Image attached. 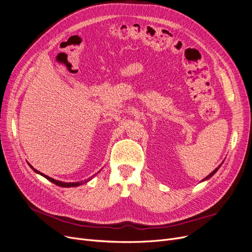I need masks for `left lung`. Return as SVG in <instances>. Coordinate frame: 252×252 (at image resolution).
<instances>
[{"label": "left lung", "mask_w": 252, "mask_h": 252, "mask_svg": "<svg viewBox=\"0 0 252 252\" xmlns=\"http://www.w3.org/2000/svg\"><path fill=\"white\" fill-rule=\"evenodd\" d=\"M220 166H219V167H217V168H216V169H215V170L213 171V173H211V174H209V175H208V176H207V177H206V178H205L204 180H207V179H209V178H211V177H213V176H214V175H215V174L217 173V171H218V169L220 168Z\"/></svg>", "instance_id": "left-lung-1"}]
</instances>
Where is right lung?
<instances>
[{
    "instance_id": "right-lung-1",
    "label": "right lung",
    "mask_w": 252,
    "mask_h": 252,
    "mask_svg": "<svg viewBox=\"0 0 252 252\" xmlns=\"http://www.w3.org/2000/svg\"><path fill=\"white\" fill-rule=\"evenodd\" d=\"M31 167L35 171V173H37V174H39V175H42L43 177H45L48 181H50V182H52V183H54L55 185H57V186H60V187H76V186H79V185H83L84 183H87L88 181H90V179L89 180H86V181H82V182H76V183H63V182H59V181H57V180H54V179H52V178H50V177H48V176H46V175H44V174H42V173H39V171H37L36 169H34L32 165H31Z\"/></svg>"
}]
</instances>
